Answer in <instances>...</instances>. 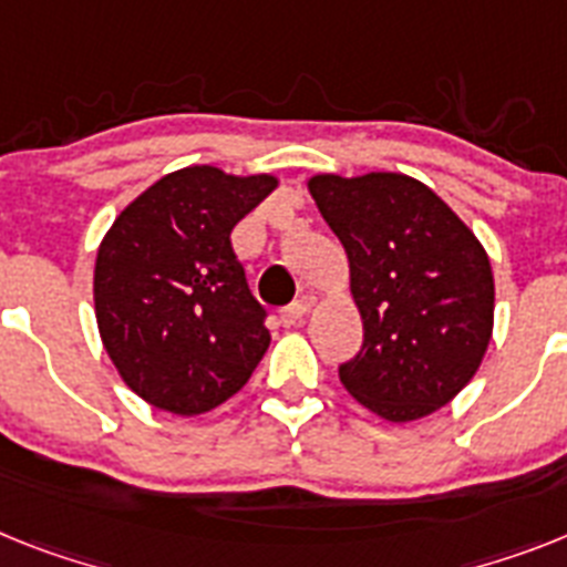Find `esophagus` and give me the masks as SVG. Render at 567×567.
I'll return each mask as SVG.
<instances>
[{
	"mask_svg": "<svg viewBox=\"0 0 567 567\" xmlns=\"http://www.w3.org/2000/svg\"><path fill=\"white\" fill-rule=\"evenodd\" d=\"M306 311H308L306 299H297V302H291V306H288V308H282V313H279V320H282V326H297V322H302Z\"/></svg>",
	"mask_w": 567,
	"mask_h": 567,
	"instance_id": "esophagus-1",
	"label": "esophagus"
}]
</instances>
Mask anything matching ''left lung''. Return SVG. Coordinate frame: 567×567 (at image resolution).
Segmentation results:
<instances>
[{
    "label": "left lung",
    "instance_id": "8db88e82",
    "mask_svg": "<svg viewBox=\"0 0 567 567\" xmlns=\"http://www.w3.org/2000/svg\"><path fill=\"white\" fill-rule=\"evenodd\" d=\"M308 189L349 254L363 317V346L340 365V383L392 423L426 417L487 351L496 288L484 247L409 175H313Z\"/></svg>",
    "mask_w": 567,
    "mask_h": 567
}]
</instances>
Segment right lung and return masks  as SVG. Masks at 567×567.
<instances>
[{
	"label": "right lung",
	"mask_w": 567,
	"mask_h": 567,
	"mask_svg": "<svg viewBox=\"0 0 567 567\" xmlns=\"http://www.w3.org/2000/svg\"><path fill=\"white\" fill-rule=\"evenodd\" d=\"M276 187L187 166L114 218L94 265V311L126 386L173 415H202L245 386L270 346L230 233Z\"/></svg>",
	"instance_id": "obj_1"
}]
</instances>
